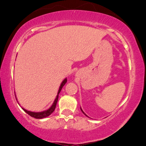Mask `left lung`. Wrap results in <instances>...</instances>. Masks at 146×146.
<instances>
[{"mask_svg": "<svg viewBox=\"0 0 146 146\" xmlns=\"http://www.w3.org/2000/svg\"><path fill=\"white\" fill-rule=\"evenodd\" d=\"M80 109H81V110H82V113H83L84 114V115H86V116H87V115H86V114H85V113H84V111H83V110H82V108H81V107H80ZM87 117H88V116H87Z\"/></svg>", "mask_w": 146, "mask_h": 146, "instance_id": "1", "label": "left lung"}]
</instances>
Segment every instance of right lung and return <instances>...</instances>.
<instances>
[{
  "label": "right lung",
  "mask_w": 146,
  "mask_h": 146,
  "mask_svg": "<svg viewBox=\"0 0 146 146\" xmlns=\"http://www.w3.org/2000/svg\"><path fill=\"white\" fill-rule=\"evenodd\" d=\"M66 82H67V79L65 78L64 80L62 81V82L61 83V84H60V86L59 88V90H58V95H57L56 98L55 99L54 102H53V104L51 105V106L48 109L46 110H44V111H42V112H31V111H29V110L25 109L24 108H23V110H24L25 113H27L28 114V115H29L31 117H34V118H36V119H42V118H44V117L49 116V115H51V114L55 110V108H56V104H57V102H58V96H59V93H60V91H61L62 87L64 86L65 84L66 83ZM15 96H16V95H15ZM16 100H17V99H16Z\"/></svg>",
  "instance_id": "1"
}]
</instances>
